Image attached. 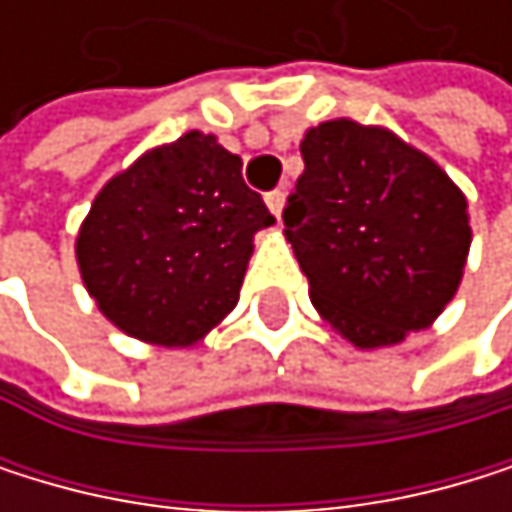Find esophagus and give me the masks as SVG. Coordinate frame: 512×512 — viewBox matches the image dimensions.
<instances>
[{"label": "esophagus", "instance_id": "esophagus-1", "mask_svg": "<svg viewBox=\"0 0 512 512\" xmlns=\"http://www.w3.org/2000/svg\"><path fill=\"white\" fill-rule=\"evenodd\" d=\"M264 202H267V208L279 218V214H282V205H285V193H282V190H270V193L264 196Z\"/></svg>", "mask_w": 512, "mask_h": 512}]
</instances>
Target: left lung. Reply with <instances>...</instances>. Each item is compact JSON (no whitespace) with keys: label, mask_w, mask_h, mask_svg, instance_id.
Instances as JSON below:
<instances>
[{"label":"left lung","mask_w":512,"mask_h":512,"mask_svg":"<svg viewBox=\"0 0 512 512\" xmlns=\"http://www.w3.org/2000/svg\"><path fill=\"white\" fill-rule=\"evenodd\" d=\"M301 156L282 221L316 310L356 347L427 328L464 273V193L396 134L350 119L310 128Z\"/></svg>","instance_id":"obj_1"}]
</instances>
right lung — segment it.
<instances>
[{"label": "right lung", "instance_id": "1", "mask_svg": "<svg viewBox=\"0 0 512 512\" xmlns=\"http://www.w3.org/2000/svg\"><path fill=\"white\" fill-rule=\"evenodd\" d=\"M276 218L242 159L190 131L97 193L76 239L85 288L141 341L187 347L239 301L251 239Z\"/></svg>", "mask_w": 512, "mask_h": 512}]
</instances>
